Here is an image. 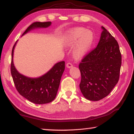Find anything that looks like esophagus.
Returning <instances> with one entry per match:
<instances>
[{
  "label": "esophagus",
  "mask_w": 134,
  "mask_h": 134,
  "mask_svg": "<svg viewBox=\"0 0 134 134\" xmlns=\"http://www.w3.org/2000/svg\"><path fill=\"white\" fill-rule=\"evenodd\" d=\"M66 67L68 68V69H70V68L73 67V65H72L71 63H67L66 64Z\"/></svg>",
  "instance_id": "esophagus-1"
}]
</instances>
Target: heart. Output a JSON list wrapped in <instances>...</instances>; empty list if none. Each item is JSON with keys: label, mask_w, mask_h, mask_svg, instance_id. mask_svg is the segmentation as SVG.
<instances>
[{"label": "heart", "mask_w": 134, "mask_h": 134, "mask_svg": "<svg viewBox=\"0 0 134 134\" xmlns=\"http://www.w3.org/2000/svg\"><path fill=\"white\" fill-rule=\"evenodd\" d=\"M94 41V34L83 27H77L68 31L64 39L66 47L74 46L72 55L76 60H79L90 51Z\"/></svg>", "instance_id": "obj_1"}]
</instances>
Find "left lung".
Listing matches in <instances>:
<instances>
[{"instance_id": "1", "label": "left lung", "mask_w": 134, "mask_h": 134, "mask_svg": "<svg viewBox=\"0 0 134 134\" xmlns=\"http://www.w3.org/2000/svg\"><path fill=\"white\" fill-rule=\"evenodd\" d=\"M97 46L80 63V90L90 101H99L109 95L119 79L122 56L116 40L102 26Z\"/></svg>"}]
</instances>
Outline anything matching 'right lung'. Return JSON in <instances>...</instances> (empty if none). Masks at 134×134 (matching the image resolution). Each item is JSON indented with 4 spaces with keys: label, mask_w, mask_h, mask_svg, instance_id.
Here are the masks:
<instances>
[{
    "label": "right lung",
    "mask_w": 134,
    "mask_h": 134,
    "mask_svg": "<svg viewBox=\"0 0 134 134\" xmlns=\"http://www.w3.org/2000/svg\"><path fill=\"white\" fill-rule=\"evenodd\" d=\"M51 24V22L34 23L26 29L22 36L33 30L47 28ZM17 42L18 40L12 48L10 65L11 75L16 90L21 96L31 103L37 104L51 103L57 96L61 76L65 69V62L63 61L55 64L49 70L39 77H30L25 76L20 73L14 65V49Z\"/></svg>",
    "instance_id": "add662e5"
}]
</instances>
